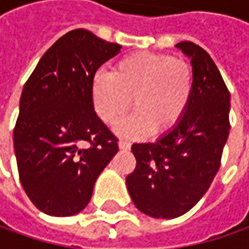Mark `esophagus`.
<instances>
[{
    "label": "esophagus",
    "instance_id": "1",
    "mask_svg": "<svg viewBox=\"0 0 249 249\" xmlns=\"http://www.w3.org/2000/svg\"><path fill=\"white\" fill-rule=\"evenodd\" d=\"M130 147H131V144H130L129 141H124V140H120L119 141L120 149H130Z\"/></svg>",
    "mask_w": 249,
    "mask_h": 249
}]
</instances>
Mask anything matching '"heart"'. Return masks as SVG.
<instances>
[{
  "label": "heart",
  "instance_id": "b5f03b06",
  "mask_svg": "<svg viewBox=\"0 0 249 249\" xmlns=\"http://www.w3.org/2000/svg\"><path fill=\"white\" fill-rule=\"evenodd\" d=\"M193 91V66L181 58L158 53L127 55L112 73H95L91 82L92 107L109 126L127 115L133 100L137 112L118 127L124 137L172 131L183 119Z\"/></svg>",
  "mask_w": 249,
  "mask_h": 249
}]
</instances>
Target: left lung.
<instances>
[{
    "instance_id": "left-lung-1",
    "label": "left lung",
    "mask_w": 249,
    "mask_h": 249,
    "mask_svg": "<svg viewBox=\"0 0 249 249\" xmlns=\"http://www.w3.org/2000/svg\"><path fill=\"white\" fill-rule=\"evenodd\" d=\"M191 58L194 91L186 113L155 142L133 144L136 169L126 177L137 209L158 219H175L204 196L220 167L230 131V92L204 48L176 45Z\"/></svg>"
}]
</instances>
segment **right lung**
I'll return each mask as SVG.
<instances>
[{
  "mask_svg": "<svg viewBox=\"0 0 249 249\" xmlns=\"http://www.w3.org/2000/svg\"><path fill=\"white\" fill-rule=\"evenodd\" d=\"M120 48L86 29L72 30L47 50L24 84L15 155L23 190L47 215L83 211L95 180L119 149L94 112L91 82Z\"/></svg>",
  "mask_w": 249,
  "mask_h": 249,
  "instance_id": "1",
  "label": "right lung"
}]
</instances>
